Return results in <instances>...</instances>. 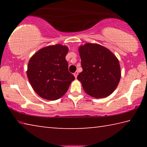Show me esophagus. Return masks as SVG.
I'll return each mask as SVG.
<instances>
[{
	"instance_id": "esophagus-1",
	"label": "esophagus",
	"mask_w": 147,
	"mask_h": 147,
	"mask_svg": "<svg viewBox=\"0 0 147 147\" xmlns=\"http://www.w3.org/2000/svg\"><path fill=\"white\" fill-rule=\"evenodd\" d=\"M78 72L77 71H76L75 73H74L73 74H74V77H75V78H77V76H78Z\"/></svg>"
}]
</instances>
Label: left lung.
Here are the masks:
<instances>
[{
    "mask_svg": "<svg viewBox=\"0 0 147 147\" xmlns=\"http://www.w3.org/2000/svg\"><path fill=\"white\" fill-rule=\"evenodd\" d=\"M78 51L83 71L77 79L84 90L96 98L110 95L121 79L119 59L109 49L96 43H86L79 47Z\"/></svg>",
    "mask_w": 147,
    "mask_h": 147,
    "instance_id": "obj_1",
    "label": "left lung"
}]
</instances>
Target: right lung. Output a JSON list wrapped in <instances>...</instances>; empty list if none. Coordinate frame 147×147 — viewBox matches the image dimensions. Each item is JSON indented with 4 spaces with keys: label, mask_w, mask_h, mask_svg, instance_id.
Instances as JSON below:
<instances>
[{
    "label": "right lung",
    "mask_w": 147,
    "mask_h": 147,
    "mask_svg": "<svg viewBox=\"0 0 147 147\" xmlns=\"http://www.w3.org/2000/svg\"><path fill=\"white\" fill-rule=\"evenodd\" d=\"M68 47L57 44L39 50L30 59L27 76L36 93L46 100L63 96L74 80L69 72L65 56Z\"/></svg>",
    "instance_id": "1"
}]
</instances>
